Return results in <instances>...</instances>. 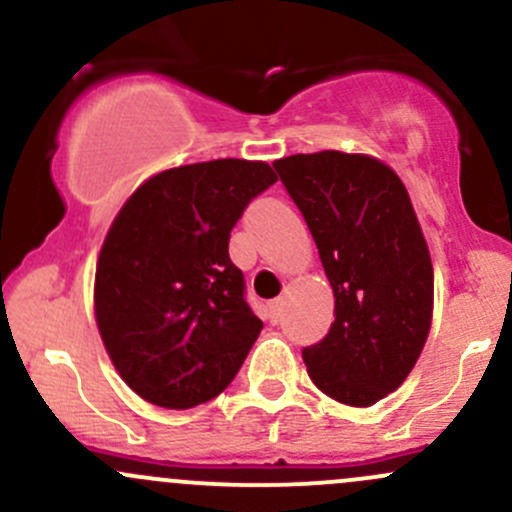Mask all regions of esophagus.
I'll return each instance as SVG.
<instances>
[{"mask_svg":"<svg viewBox=\"0 0 512 512\" xmlns=\"http://www.w3.org/2000/svg\"><path fill=\"white\" fill-rule=\"evenodd\" d=\"M267 319H270V324H279V319H282V301L274 299L267 304Z\"/></svg>","mask_w":512,"mask_h":512,"instance_id":"34e87169","label":"esophagus"}]
</instances>
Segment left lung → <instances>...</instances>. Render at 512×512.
<instances>
[{"label": "left lung", "instance_id": "1", "mask_svg": "<svg viewBox=\"0 0 512 512\" xmlns=\"http://www.w3.org/2000/svg\"><path fill=\"white\" fill-rule=\"evenodd\" d=\"M274 169L336 297V321L301 351L306 370L333 400L375 405L405 383L432 326V257L407 188L365 154H294Z\"/></svg>", "mask_w": 512, "mask_h": 512}]
</instances>
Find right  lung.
I'll list each match as a JSON object with an SVG mask.
<instances>
[{
	"mask_svg": "<svg viewBox=\"0 0 512 512\" xmlns=\"http://www.w3.org/2000/svg\"><path fill=\"white\" fill-rule=\"evenodd\" d=\"M277 176L215 159L144 181L107 230L95 319L120 378L166 410L203 405L238 375L262 331L230 262V230Z\"/></svg>",
	"mask_w": 512,
	"mask_h": 512,
	"instance_id": "obj_1",
	"label": "right lung"
}]
</instances>
